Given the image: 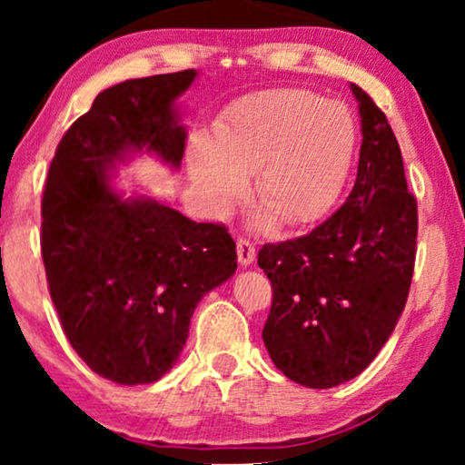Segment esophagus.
Segmentation results:
<instances>
[{
	"mask_svg": "<svg viewBox=\"0 0 465 465\" xmlns=\"http://www.w3.org/2000/svg\"><path fill=\"white\" fill-rule=\"evenodd\" d=\"M237 256H239L241 266H250L253 260H256V247H253L250 239L245 237L237 239Z\"/></svg>",
	"mask_w": 465,
	"mask_h": 465,
	"instance_id": "esophagus-1",
	"label": "esophagus"
}]
</instances>
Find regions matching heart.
I'll return each instance as SVG.
<instances>
[{
	"label": "heart",
	"mask_w": 465,
	"mask_h": 465,
	"mask_svg": "<svg viewBox=\"0 0 465 465\" xmlns=\"http://www.w3.org/2000/svg\"><path fill=\"white\" fill-rule=\"evenodd\" d=\"M355 148L349 112L302 88L252 94L232 107L215 139L196 137L188 173L209 212L231 213L252 175L260 224L272 215L296 228L323 218L339 199Z\"/></svg>",
	"instance_id": "heart-1"
}]
</instances>
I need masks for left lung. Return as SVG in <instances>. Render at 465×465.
<instances>
[{"mask_svg": "<svg viewBox=\"0 0 465 465\" xmlns=\"http://www.w3.org/2000/svg\"><path fill=\"white\" fill-rule=\"evenodd\" d=\"M361 118L345 205L304 237L266 243L272 304L262 339L285 377L328 390L364 371L402 315L417 253V201L385 114L351 84Z\"/></svg>", "mask_w": 465, "mask_h": 465, "instance_id": "left-lung-1", "label": "left lung"}]
</instances>
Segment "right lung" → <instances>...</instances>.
Returning <instances> with one entry per match:
<instances>
[{
    "mask_svg": "<svg viewBox=\"0 0 465 465\" xmlns=\"http://www.w3.org/2000/svg\"><path fill=\"white\" fill-rule=\"evenodd\" d=\"M194 78L183 69L99 93L63 135L44 188L42 258L63 332L93 372L120 385L169 372L196 304L237 271L224 224L110 186L116 164L143 150L180 167L175 99Z\"/></svg>",
    "mask_w": 465,
    "mask_h": 465,
    "instance_id": "right-lung-1",
    "label": "right lung"
}]
</instances>
